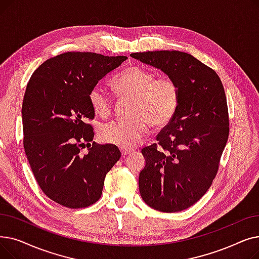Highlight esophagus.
Returning a JSON list of instances; mask_svg holds the SVG:
<instances>
[{"label": "esophagus", "mask_w": 259, "mask_h": 259, "mask_svg": "<svg viewBox=\"0 0 259 259\" xmlns=\"http://www.w3.org/2000/svg\"><path fill=\"white\" fill-rule=\"evenodd\" d=\"M120 152H121V155H128V154H130L131 152H132V150L131 149H126V148H121L120 149Z\"/></svg>", "instance_id": "1"}]
</instances>
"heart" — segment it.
<instances>
[{
	"label": "heart",
	"instance_id": "heart-1",
	"mask_svg": "<svg viewBox=\"0 0 259 259\" xmlns=\"http://www.w3.org/2000/svg\"><path fill=\"white\" fill-rule=\"evenodd\" d=\"M113 88L120 99L131 98L129 118L116 119L102 125L99 134L103 142L130 149L142 143L149 130L167 126L174 117L180 103V88L168 76L157 77L141 66H131L112 80ZM93 111L106 117L112 110V98L100 84L88 94Z\"/></svg>",
	"mask_w": 259,
	"mask_h": 259
}]
</instances>
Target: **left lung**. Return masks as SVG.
<instances>
[{
	"instance_id": "8db88e82",
	"label": "left lung",
	"mask_w": 259,
	"mask_h": 259,
	"mask_svg": "<svg viewBox=\"0 0 259 259\" xmlns=\"http://www.w3.org/2000/svg\"><path fill=\"white\" fill-rule=\"evenodd\" d=\"M157 68L180 88L172 120L145 147L146 165L139 176L140 193L149 207L180 212L199 200L219 170L229 137L227 99L220 76L193 56L176 50L131 53Z\"/></svg>"
}]
</instances>
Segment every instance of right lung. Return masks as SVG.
I'll list each match as a JSON object with an SVG mask.
<instances>
[{
    "instance_id": "right-lung-1",
    "label": "right lung",
    "mask_w": 259,
    "mask_h": 259,
    "mask_svg": "<svg viewBox=\"0 0 259 259\" xmlns=\"http://www.w3.org/2000/svg\"><path fill=\"white\" fill-rule=\"evenodd\" d=\"M127 59L66 52L45 61L31 75L23 100L24 149L42 191L78 209L97 201L106 174L120 157L111 144H91L94 117L88 94ZM89 148L85 155L80 151Z\"/></svg>"
}]
</instances>
